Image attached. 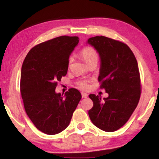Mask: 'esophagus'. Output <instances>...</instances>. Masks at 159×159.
<instances>
[{
	"mask_svg": "<svg viewBox=\"0 0 159 159\" xmlns=\"http://www.w3.org/2000/svg\"><path fill=\"white\" fill-rule=\"evenodd\" d=\"M81 95L83 98H86L88 97V94L85 93H81Z\"/></svg>",
	"mask_w": 159,
	"mask_h": 159,
	"instance_id": "1",
	"label": "esophagus"
}]
</instances>
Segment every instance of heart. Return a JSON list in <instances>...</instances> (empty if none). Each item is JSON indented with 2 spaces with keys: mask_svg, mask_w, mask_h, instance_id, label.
I'll use <instances>...</instances> for the list:
<instances>
[{
  "mask_svg": "<svg viewBox=\"0 0 159 159\" xmlns=\"http://www.w3.org/2000/svg\"><path fill=\"white\" fill-rule=\"evenodd\" d=\"M80 56L84 60L85 64L88 65V64L92 62H98L99 55L98 52H96L95 50L90 47H86L80 51ZM71 62V59H69V66H70ZM79 87L82 89H87L89 87V81L88 80H80V82L78 83Z\"/></svg>",
  "mask_w": 159,
  "mask_h": 159,
  "instance_id": "obj_1",
  "label": "heart"
}]
</instances>
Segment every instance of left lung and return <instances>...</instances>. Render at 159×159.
<instances>
[{"label": "left lung", "instance_id": "8db88e82", "mask_svg": "<svg viewBox=\"0 0 159 159\" xmlns=\"http://www.w3.org/2000/svg\"><path fill=\"white\" fill-rule=\"evenodd\" d=\"M88 43L99 53L101 65L98 80L100 88L109 94L103 100L90 94L93 107L88 114L96 127L114 132L125 124L140 98L138 61L130 48L119 41L101 36L90 38Z\"/></svg>", "mask_w": 159, "mask_h": 159}]
</instances>
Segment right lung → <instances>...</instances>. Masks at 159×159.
Masks as SVG:
<instances>
[{"mask_svg":"<svg viewBox=\"0 0 159 159\" xmlns=\"http://www.w3.org/2000/svg\"><path fill=\"white\" fill-rule=\"evenodd\" d=\"M79 42L78 36H62L31 48L21 71L20 93L25 111L37 129L55 134L66 129L81 99L75 88L64 95L55 93L65 76L69 57Z\"/></svg>","mask_w":159,"mask_h":159,"instance_id":"add662e5","label":"right lung"}]
</instances>
